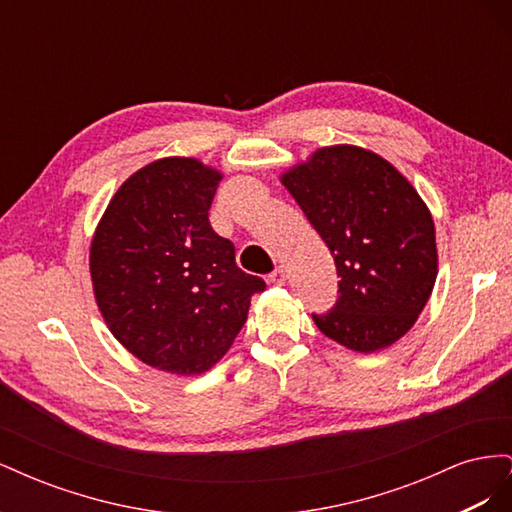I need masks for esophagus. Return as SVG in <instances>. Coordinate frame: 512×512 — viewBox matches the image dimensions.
I'll list each match as a JSON object with an SVG mask.
<instances>
[{"mask_svg": "<svg viewBox=\"0 0 512 512\" xmlns=\"http://www.w3.org/2000/svg\"><path fill=\"white\" fill-rule=\"evenodd\" d=\"M269 282L275 286H284L286 284V269L284 267H277L271 275H269Z\"/></svg>", "mask_w": 512, "mask_h": 512, "instance_id": "obj_1", "label": "esophagus"}]
</instances>
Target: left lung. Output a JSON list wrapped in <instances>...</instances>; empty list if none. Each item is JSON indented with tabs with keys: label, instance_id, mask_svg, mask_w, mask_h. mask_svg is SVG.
Here are the masks:
<instances>
[{
	"label": "left lung",
	"instance_id": "left-lung-1",
	"mask_svg": "<svg viewBox=\"0 0 512 512\" xmlns=\"http://www.w3.org/2000/svg\"><path fill=\"white\" fill-rule=\"evenodd\" d=\"M335 258V305L312 314L337 344L376 352L406 335L438 275L436 230L395 166L352 145L318 149L282 177Z\"/></svg>",
	"mask_w": 512,
	"mask_h": 512
}]
</instances>
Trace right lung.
<instances>
[{"instance_id":"right-lung-1","label":"right lung","mask_w":512,"mask_h":512,"mask_svg":"<svg viewBox=\"0 0 512 512\" xmlns=\"http://www.w3.org/2000/svg\"><path fill=\"white\" fill-rule=\"evenodd\" d=\"M220 179L192 158L151 162L117 190L91 241L108 329L143 363L181 376L222 359L267 286L209 224Z\"/></svg>"}]
</instances>
